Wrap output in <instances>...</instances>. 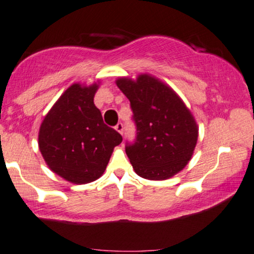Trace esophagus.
I'll return each mask as SVG.
<instances>
[{
    "instance_id": "1",
    "label": "esophagus",
    "mask_w": 254,
    "mask_h": 254,
    "mask_svg": "<svg viewBox=\"0 0 254 254\" xmlns=\"http://www.w3.org/2000/svg\"><path fill=\"white\" fill-rule=\"evenodd\" d=\"M115 129L118 131L119 133H121V135H123V132H124V127H123V124L122 123H118L117 125H116L115 127Z\"/></svg>"
}]
</instances>
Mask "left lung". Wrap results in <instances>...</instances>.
<instances>
[{
    "instance_id": "left-lung-1",
    "label": "left lung",
    "mask_w": 254,
    "mask_h": 254,
    "mask_svg": "<svg viewBox=\"0 0 254 254\" xmlns=\"http://www.w3.org/2000/svg\"><path fill=\"white\" fill-rule=\"evenodd\" d=\"M130 100L137 137L125 152L136 174L162 181L176 175L190 161L198 127L183 100L172 87L151 74L116 80Z\"/></svg>"
}]
</instances>
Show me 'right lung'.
I'll use <instances>...</instances> for the list:
<instances>
[{"mask_svg":"<svg viewBox=\"0 0 254 254\" xmlns=\"http://www.w3.org/2000/svg\"><path fill=\"white\" fill-rule=\"evenodd\" d=\"M99 82H74L40 125L39 149L48 168L74 185L96 181L105 172L122 136L104 124L93 98Z\"/></svg>","mask_w":254,"mask_h":254,"instance_id":"right-lung-1","label":"right lung"}]
</instances>
